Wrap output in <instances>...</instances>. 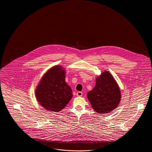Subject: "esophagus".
<instances>
[{"label": "esophagus", "instance_id": "34e87169", "mask_svg": "<svg viewBox=\"0 0 152 152\" xmlns=\"http://www.w3.org/2000/svg\"><path fill=\"white\" fill-rule=\"evenodd\" d=\"M76 95L78 97H81L83 96V93L81 92H77V94H76Z\"/></svg>", "mask_w": 152, "mask_h": 152}]
</instances>
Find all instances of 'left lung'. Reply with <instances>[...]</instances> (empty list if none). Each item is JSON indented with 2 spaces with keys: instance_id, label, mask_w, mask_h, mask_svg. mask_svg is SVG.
Wrapping results in <instances>:
<instances>
[{
  "instance_id": "8db88e82",
  "label": "left lung",
  "mask_w": 152,
  "mask_h": 152,
  "mask_svg": "<svg viewBox=\"0 0 152 152\" xmlns=\"http://www.w3.org/2000/svg\"><path fill=\"white\" fill-rule=\"evenodd\" d=\"M87 98L94 111L103 115L118 107L121 94L113 76L108 71H104L96 77V86L88 92Z\"/></svg>"
}]
</instances>
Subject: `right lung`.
I'll return each instance as SVG.
<instances>
[{
    "label": "right lung",
    "mask_w": 152,
    "mask_h": 152,
    "mask_svg": "<svg viewBox=\"0 0 152 152\" xmlns=\"http://www.w3.org/2000/svg\"><path fill=\"white\" fill-rule=\"evenodd\" d=\"M65 69L55 65L44 73L35 90L36 100L47 110L58 112L72 97V91L65 82Z\"/></svg>",
    "instance_id": "add662e5"
}]
</instances>
